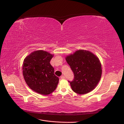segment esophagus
Returning a JSON list of instances; mask_svg holds the SVG:
<instances>
[{
	"mask_svg": "<svg viewBox=\"0 0 124 124\" xmlns=\"http://www.w3.org/2000/svg\"><path fill=\"white\" fill-rule=\"evenodd\" d=\"M64 78H65V77H64L63 75H62V76H61V79H64Z\"/></svg>",
	"mask_w": 124,
	"mask_h": 124,
	"instance_id": "obj_1",
	"label": "esophagus"
}]
</instances>
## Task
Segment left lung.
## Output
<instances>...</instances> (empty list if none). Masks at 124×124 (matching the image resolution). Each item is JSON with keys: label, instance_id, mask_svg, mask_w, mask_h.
I'll return each instance as SVG.
<instances>
[{"label": "left lung", "instance_id": "obj_1", "mask_svg": "<svg viewBox=\"0 0 124 124\" xmlns=\"http://www.w3.org/2000/svg\"><path fill=\"white\" fill-rule=\"evenodd\" d=\"M65 60L74 73L73 80L69 81L72 91L80 95L93 91L102 75L99 58L90 51L79 49L67 55Z\"/></svg>", "mask_w": 124, "mask_h": 124}]
</instances>
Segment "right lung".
Segmentation results:
<instances>
[{"label": "right lung", "mask_w": 124, "mask_h": 124, "mask_svg": "<svg viewBox=\"0 0 124 124\" xmlns=\"http://www.w3.org/2000/svg\"><path fill=\"white\" fill-rule=\"evenodd\" d=\"M54 55L43 50L31 53L23 61V75L29 87L41 95H47L56 89L59 78L54 75L50 64Z\"/></svg>", "instance_id": "1"}]
</instances>
